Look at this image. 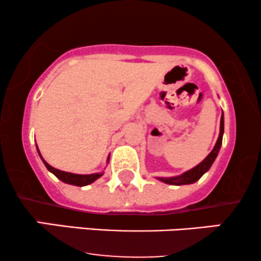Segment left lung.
<instances>
[{
    "mask_svg": "<svg viewBox=\"0 0 261 261\" xmlns=\"http://www.w3.org/2000/svg\"><path fill=\"white\" fill-rule=\"evenodd\" d=\"M223 131H224V121H223V113H222V116H221V125H220V135H218L216 145H215L214 149L210 152L207 157H206L201 163L197 164L196 167H194L193 169L185 172L184 174L179 176H173V178H158V179H160L161 181L166 182V184H170V185H187V184H193V182L199 180V179L210 169V167L212 166V163H214L215 160H216L218 151H220L221 145H222Z\"/></svg>",
    "mask_w": 261,
    "mask_h": 261,
    "instance_id": "left-lung-1",
    "label": "left lung"
}]
</instances>
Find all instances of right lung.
Returning <instances> with one entry per match:
<instances>
[{
	"label": "right lung",
	"mask_w": 261,
	"mask_h": 261,
	"mask_svg": "<svg viewBox=\"0 0 261 261\" xmlns=\"http://www.w3.org/2000/svg\"><path fill=\"white\" fill-rule=\"evenodd\" d=\"M37 149H38V146H37ZM38 152H39V149H38ZM39 155L41 157L40 152H39ZM41 160H43L45 167H46L47 170H49V172H51L54 175L58 176L60 180L64 181V182H67V184H71V185H76V187H85V185L91 184V182L95 181L98 178H100V176L103 175V173H94V174H87V175L73 174V173L64 172V170H59V169L54 168V167L50 166V164H47L46 162L44 161L43 157H41ZM108 161H109V158H108Z\"/></svg>",
	"instance_id": "1"
}]
</instances>
